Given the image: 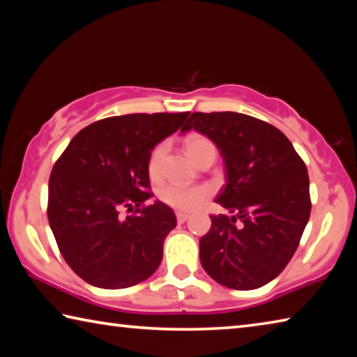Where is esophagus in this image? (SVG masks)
I'll use <instances>...</instances> for the list:
<instances>
[{
	"mask_svg": "<svg viewBox=\"0 0 357 357\" xmlns=\"http://www.w3.org/2000/svg\"><path fill=\"white\" fill-rule=\"evenodd\" d=\"M176 219H178V223H184L187 219H189V214H185V213H176Z\"/></svg>",
	"mask_w": 357,
	"mask_h": 357,
	"instance_id": "esophagus-1",
	"label": "esophagus"
}]
</instances>
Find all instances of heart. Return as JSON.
I'll list each match as a JSON object with an SVG mask.
<instances>
[{"mask_svg": "<svg viewBox=\"0 0 357 357\" xmlns=\"http://www.w3.org/2000/svg\"><path fill=\"white\" fill-rule=\"evenodd\" d=\"M185 149L189 155L195 160V157L200 155L203 151L214 149V144L211 143L206 137L192 134L185 138ZM167 151V143H159L153 149L148 162V172L153 178H155L160 172L162 160H164ZM211 190L204 185H181V184H168L162 187L159 192L160 200L168 206H172L178 211H192L198 204L206 200Z\"/></svg>", "mask_w": 357, "mask_h": 357, "instance_id": "b5f03b06", "label": "heart"}]
</instances>
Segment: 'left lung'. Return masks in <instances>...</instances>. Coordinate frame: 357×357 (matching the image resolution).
<instances>
[{
  "label": "left lung",
  "mask_w": 357,
  "mask_h": 357,
  "mask_svg": "<svg viewBox=\"0 0 357 357\" xmlns=\"http://www.w3.org/2000/svg\"><path fill=\"white\" fill-rule=\"evenodd\" d=\"M190 129L220 151L225 185L215 202L233 214L211 215L203 269L227 288L263 287L285 269L309 222L307 167L279 129L249 114L197 112L181 132Z\"/></svg>",
  "instance_id": "1"
}]
</instances>
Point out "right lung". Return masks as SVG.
Segmentation results:
<instances>
[{
	"label": "right lung",
	"instance_id": "right-lung-1",
	"mask_svg": "<svg viewBox=\"0 0 357 357\" xmlns=\"http://www.w3.org/2000/svg\"><path fill=\"white\" fill-rule=\"evenodd\" d=\"M185 113H134L93 123L72 138L48 181V223L59 252L89 285L119 289L155 273L173 209L146 203L151 151L183 128ZM121 207L132 215L123 218Z\"/></svg>",
	"mask_w": 357,
	"mask_h": 357
}]
</instances>
